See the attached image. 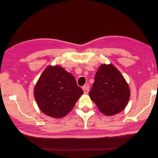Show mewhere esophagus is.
<instances>
[{"mask_svg":"<svg viewBox=\"0 0 158 158\" xmlns=\"http://www.w3.org/2000/svg\"><path fill=\"white\" fill-rule=\"evenodd\" d=\"M83 90H84L85 94H88V93H89V85H84V86L83 87Z\"/></svg>","mask_w":158,"mask_h":158,"instance_id":"1","label":"esophagus"}]
</instances>
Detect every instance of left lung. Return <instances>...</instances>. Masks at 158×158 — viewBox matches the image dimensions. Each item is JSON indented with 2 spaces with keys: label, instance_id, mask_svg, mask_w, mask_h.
<instances>
[{
  "label": "left lung",
  "instance_id": "1",
  "mask_svg": "<svg viewBox=\"0 0 158 158\" xmlns=\"http://www.w3.org/2000/svg\"><path fill=\"white\" fill-rule=\"evenodd\" d=\"M89 96L101 113L114 116L123 111L129 101V85L112 64H102L95 76Z\"/></svg>",
  "mask_w": 158,
  "mask_h": 158
}]
</instances>
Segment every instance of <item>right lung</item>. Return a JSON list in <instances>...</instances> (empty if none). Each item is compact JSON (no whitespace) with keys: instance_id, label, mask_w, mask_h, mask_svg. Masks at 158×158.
<instances>
[{"instance_id":"add662e5","label":"right lung","mask_w":158,"mask_h":158,"mask_svg":"<svg viewBox=\"0 0 158 158\" xmlns=\"http://www.w3.org/2000/svg\"><path fill=\"white\" fill-rule=\"evenodd\" d=\"M83 93L73 74L58 65L47 66L34 88L39 109L55 118L65 117L70 112Z\"/></svg>"}]
</instances>
